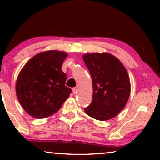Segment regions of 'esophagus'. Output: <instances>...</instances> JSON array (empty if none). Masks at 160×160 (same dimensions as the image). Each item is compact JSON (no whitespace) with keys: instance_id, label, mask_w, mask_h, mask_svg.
<instances>
[{"instance_id":"esophagus-1","label":"esophagus","mask_w":160,"mask_h":160,"mask_svg":"<svg viewBox=\"0 0 160 160\" xmlns=\"http://www.w3.org/2000/svg\"><path fill=\"white\" fill-rule=\"evenodd\" d=\"M72 93H73V94H76L77 93V89L76 88H72Z\"/></svg>"}]
</instances>
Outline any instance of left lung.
I'll return each instance as SVG.
<instances>
[{"mask_svg": "<svg viewBox=\"0 0 160 160\" xmlns=\"http://www.w3.org/2000/svg\"><path fill=\"white\" fill-rule=\"evenodd\" d=\"M83 60L92 80L93 94L85 113L93 118L106 121L118 114L126 106L131 83L122 63L107 53H87Z\"/></svg>", "mask_w": 160, "mask_h": 160, "instance_id": "8db88e82", "label": "left lung"}]
</instances>
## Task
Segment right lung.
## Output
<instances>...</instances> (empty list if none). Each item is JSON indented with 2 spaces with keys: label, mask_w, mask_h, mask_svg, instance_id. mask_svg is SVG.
<instances>
[{
  "label": "right lung",
  "mask_w": 160,
  "mask_h": 160,
  "mask_svg": "<svg viewBox=\"0 0 160 160\" xmlns=\"http://www.w3.org/2000/svg\"><path fill=\"white\" fill-rule=\"evenodd\" d=\"M66 56L62 51H44L32 57L21 70L16 94L29 115L44 118L53 114L72 92L65 85L66 74L61 70Z\"/></svg>",
  "instance_id": "obj_1"
}]
</instances>
